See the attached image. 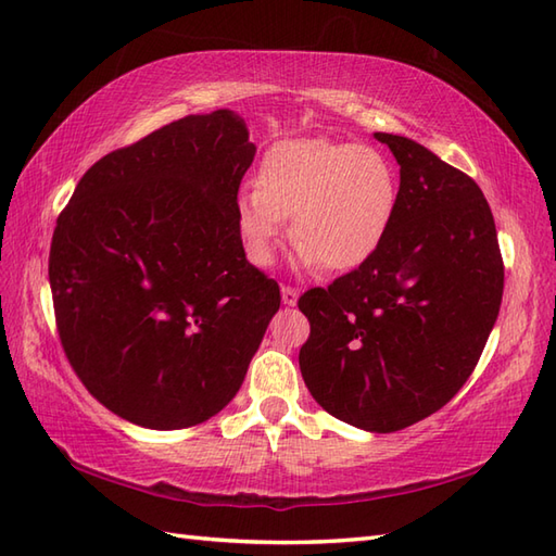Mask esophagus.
<instances>
[{
	"instance_id": "1",
	"label": "esophagus",
	"mask_w": 556,
	"mask_h": 556,
	"mask_svg": "<svg viewBox=\"0 0 556 556\" xmlns=\"http://www.w3.org/2000/svg\"><path fill=\"white\" fill-rule=\"evenodd\" d=\"M296 301H299V289L281 287V303H285V305H296Z\"/></svg>"
}]
</instances>
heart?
Masks as SVG:
<instances>
[{
    "label": "heart",
    "instance_id": "b5f03b06",
    "mask_svg": "<svg viewBox=\"0 0 556 556\" xmlns=\"http://www.w3.org/2000/svg\"><path fill=\"white\" fill-rule=\"evenodd\" d=\"M396 195V172L382 150L323 136L291 138L267 150L257 188L236 200V222L257 267L275 260L285 219H291L289 239L303 265L344 271L380 245Z\"/></svg>",
    "mask_w": 556,
    "mask_h": 556
}]
</instances>
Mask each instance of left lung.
<instances>
[{
  "label": "left lung",
  "instance_id": "left-lung-1",
  "mask_svg": "<svg viewBox=\"0 0 556 556\" xmlns=\"http://www.w3.org/2000/svg\"><path fill=\"white\" fill-rule=\"evenodd\" d=\"M375 138L401 167L392 224L365 263L299 299L311 323L299 365L334 418L396 432L448 404L476 370L500 315L504 263L468 174L410 138Z\"/></svg>",
  "mask_w": 556,
  "mask_h": 556
}]
</instances>
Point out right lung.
Here are the masks:
<instances>
[{
    "label": "right lung",
    "mask_w": 556,
    "mask_h": 556,
    "mask_svg": "<svg viewBox=\"0 0 556 556\" xmlns=\"http://www.w3.org/2000/svg\"><path fill=\"white\" fill-rule=\"evenodd\" d=\"M253 157L239 114L184 116L92 164L56 219L50 287L66 358L140 428L219 413L279 311L236 222Z\"/></svg>",
    "instance_id": "add662e5"
}]
</instances>
